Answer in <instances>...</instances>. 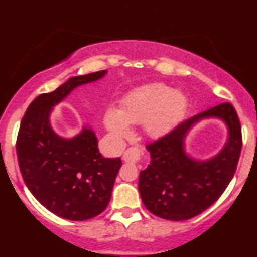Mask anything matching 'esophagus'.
Listing matches in <instances>:
<instances>
[{"label": "esophagus", "mask_w": 257, "mask_h": 257, "mask_svg": "<svg viewBox=\"0 0 257 257\" xmlns=\"http://www.w3.org/2000/svg\"><path fill=\"white\" fill-rule=\"evenodd\" d=\"M143 151L138 147H131L127 149L123 153V161L124 162H138L142 157Z\"/></svg>", "instance_id": "esophagus-1"}]
</instances>
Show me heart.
Listing matches in <instances>:
<instances>
[{
  "label": "heart",
  "instance_id": "obj_1",
  "mask_svg": "<svg viewBox=\"0 0 257 257\" xmlns=\"http://www.w3.org/2000/svg\"><path fill=\"white\" fill-rule=\"evenodd\" d=\"M185 100L163 83H151L136 88L121 101L119 110L106 109L104 124L117 139L130 135L128 123H143L147 134L160 136L178 121Z\"/></svg>",
  "mask_w": 257,
  "mask_h": 257
}]
</instances>
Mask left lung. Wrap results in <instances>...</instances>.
<instances>
[{"label":"left lung","mask_w":257,"mask_h":257,"mask_svg":"<svg viewBox=\"0 0 257 257\" xmlns=\"http://www.w3.org/2000/svg\"><path fill=\"white\" fill-rule=\"evenodd\" d=\"M221 117L229 130L228 143L208 161H196L183 152V136L199 119ZM151 165L140 172L139 192L153 215L171 221L197 216L220 198L237 170L242 130L234 106L221 103L188 118L147 145Z\"/></svg>","instance_id":"8db88e82"}]
</instances>
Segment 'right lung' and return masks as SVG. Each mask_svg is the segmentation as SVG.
I'll list each match as a JSON object with an SVG mask.
<instances>
[{"mask_svg":"<svg viewBox=\"0 0 257 257\" xmlns=\"http://www.w3.org/2000/svg\"><path fill=\"white\" fill-rule=\"evenodd\" d=\"M105 73L72 77L55 91L38 95L20 123L17 154L23 180L41 205L63 219L83 221L100 215L110 201L122 161L104 158L90 128L73 139L56 135L50 126V110L77 86Z\"/></svg>","mask_w":257,"mask_h":257,"instance_id":"obj_1","label":"right lung"}]
</instances>
